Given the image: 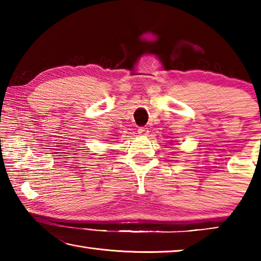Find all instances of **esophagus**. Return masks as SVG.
<instances>
[{"mask_svg":"<svg viewBox=\"0 0 261 261\" xmlns=\"http://www.w3.org/2000/svg\"><path fill=\"white\" fill-rule=\"evenodd\" d=\"M148 132H149L148 129H147V127H145V126H140L138 129V134L141 135V136H147Z\"/></svg>","mask_w":261,"mask_h":261,"instance_id":"obj_1","label":"esophagus"}]
</instances>
